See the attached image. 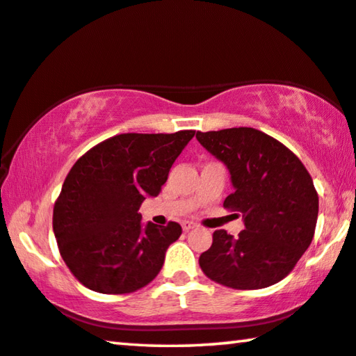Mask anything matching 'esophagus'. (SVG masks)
Instances as JSON below:
<instances>
[{
	"label": "esophagus",
	"instance_id": "1",
	"mask_svg": "<svg viewBox=\"0 0 356 356\" xmlns=\"http://www.w3.org/2000/svg\"><path fill=\"white\" fill-rule=\"evenodd\" d=\"M193 228H196V223L188 222V220H185V222H182V229L185 231V233H187V231H190V229H193Z\"/></svg>",
	"mask_w": 356,
	"mask_h": 356
}]
</instances>
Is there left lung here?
I'll use <instances>...</instances> for the list:
<instances>
[{
	"mask_svg": "<svg viewBox=\"0 0 356 356\" xmlns=\"http://www.w3.org/2000/svg\"><path fill=\"white\" fill-rule=\"evenodd\" d=\"M229 171L234 191L223 206L241 212L238 238L213 233L200 266L209 279L236 290L266 289L295 268L314 238L318 195L300 158L255 128L196 133Z\"/></svg>",
	"mask_w": 356,
	"mask_h": 356,
	"instance_id": "obj_1",
	"label": "left lung"
}]
</instances>
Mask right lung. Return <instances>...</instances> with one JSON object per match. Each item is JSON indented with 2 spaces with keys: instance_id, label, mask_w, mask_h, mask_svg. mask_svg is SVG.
Here are the masks:
<instances>
[{
  "instance_id": "obj_1",
  "label": "right lung",
  "mask_w": 356,
  "mask_h": 356,
  "mask_svg": "<svg viewBox=\"0 0 356 356\" xmlns=\"http://www.w3.org/2000/svg\"><path fill=\"white\" fill-rule=\"evenodd\" d=\"M193 136V129L118 134L74 163L54 206V233L61 258L82 285L123 295L156 277L182 228L176 222L143 225L138 211L147 196L160 193Z\"/></svg>"
}]
</instances>
